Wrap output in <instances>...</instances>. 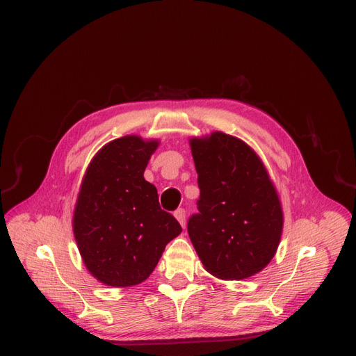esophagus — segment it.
Listing matches in <instances>:
<instances>
[{
    "label": "esophagus",
    "instance_id": "obj_1",
    "mask_svg": "<svg viewBox=\"0 0 356 356\" xmlns=\"http://www.w3.org/2000/svg\"><path fill=\"white\" fill-rule=\"evenodd\" d=\"M175 216H176V219L179 220L181 228H184V227H186V211H184V209H177V211L175 212Z\"/></svg>",
    "mask_w": 356,
    "mask_h": 356
}]
</instances>
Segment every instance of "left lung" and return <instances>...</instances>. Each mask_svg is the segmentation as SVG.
Returning a JSON list of instances; mask_svg holds the SVG:
<instances>
[{
	"label": "left lung",
	"instance_id": "8db88e82",
	"mask_svg": "<svg viewBox=\"0 0 356 356\" xmlns=\"http://www.w3.org/2000/svg\"><path fill=\"white\" fill-rule=\"evenodd\" d=\"M189 144L200 197L188 232L203 268L219 280L255 275L271 263L284 225L266 164L245 141L222 131Z\"/></svg>",
	"mask_w": 356,
	"mask_h": 356
}]
</instances>
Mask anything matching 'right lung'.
Masks as SVG:
<instances>
[{"label": "right lung", "instance_id": "right-lung-1", "mask_svg": "<svg viewBox=\"0 0 356 356\" xmlns=\"http://www.w3.org/2000/svg\"><path fill=\"white\" fill-rule=\"evenodd\" d=\"M159 145L156 138L125 136L105 144L86 167L72 227L86 270L105 286L143 283L181 232L144 179Z\"/></svg>", "mask_w": 356, "mask_h": 356}]
</instances>
